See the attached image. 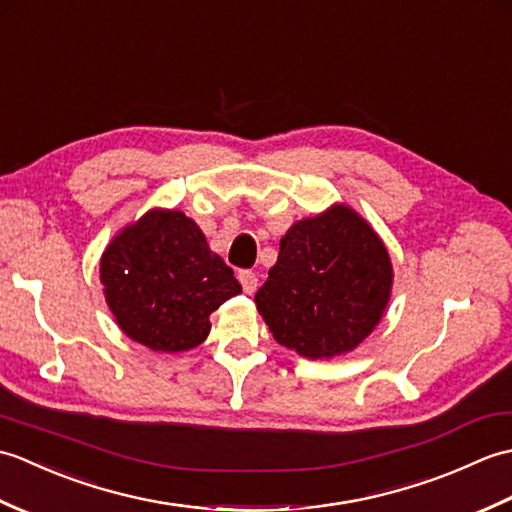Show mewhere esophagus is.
<instances>
[{
    "instance_id": "esophagus-1",
    "label": "esophagus",
    "mask_w": 512,
    "mask_h": 512,
    "mask_svg": "<svg viewBox=\"0 0 512 512\" xmlns=\"http://www.w3.org/2000/svg\"><path fill=\"white\" fill-rule=\"evenodd\" d=\"M239 281H242V288H244V292L246 295H253V292L257 290V275L255 273H250V270H242V273H239Z\"/></svg>"
}]
</instances>
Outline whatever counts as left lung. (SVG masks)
<instances>
[{"mask_svg":"<svg viewBox=\"0 0 512 512\" xmlns=\"http://www.w3.org/2000/svg\"><path fill=\"white\" fill-rule=\"evenodd\" d=\"M391 288L385 242L361 213L336 202L288 228L255 303L279 345L330 361L376 330Z\"/></svg>","mask_w":512,"mask_h":512,"instance_id":"8db88e82","label":"left lung"}]
</instances>
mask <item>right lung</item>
<instances>
[{
	"instance_id": "obj_1",
	"label": "right lung",
	"mask_w": 512,
	"mask_h": 512,
	"mask_svg": "<svg viewBox=\"0 0 512 512\" xmlns=\"http://www.w3.org/2000/svg\"><path fill=\"white\" fill-rule=\"evenodd\" d=\"M99 270L118 328L154 352L178 354L204 343L211 312L242 292L202 228L160 206L110 239Z\"/></svg>"
}]
</instances>
